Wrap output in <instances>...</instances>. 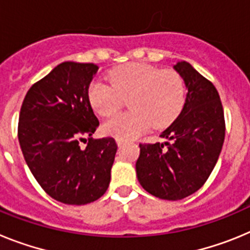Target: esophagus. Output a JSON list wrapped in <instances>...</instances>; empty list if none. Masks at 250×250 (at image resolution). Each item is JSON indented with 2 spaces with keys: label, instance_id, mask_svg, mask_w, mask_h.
<instances>
[{
  "label": "esophagus",
  "instance_id": "1",
  "mask_svg": "<svg viewBox=\"0 0 250 250\" xmlns=\"http://www.w3.org/2000/svg\"><path fill=\"white\" fill-rule=\"evenodd\" d=\"M116 143H118L119 146H123V145L125 144V143H126V141L123 140V139H118V140H116Z\"/></svg>",
  "mask_w": 250,
  "mask_h": 250
}]
</instances>
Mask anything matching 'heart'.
Here are the masks:
<instances>
[{
    "label": "heart",
    "instance_id": "obj_1",
    "mask_svg": "<svg viewBox=\"0 0 250 250\" xmlns=\"http://www.w3.org/2000/svg\"><path fill=\"white\" fill-rule=\"evenodd\" d=\"M110 83L90 86L91 106L101 116H111L129 99L131 111L112 116L103 124L106 135L130 140L154 126H167L182 111L185 85L182 76L147 63H126L109 74Z\"/></svg>",
    "mask_w": 250,
    "mask_h": 250
}]
</instances>
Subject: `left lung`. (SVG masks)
Here are the masks:
<instances>
[{
	"mask_svg": "<svg viewBox=\"0 0 250 250\" xmlns=\"http://www.w3.org/2000/svg\"><path fill=\"white\" fill-rule=\"evenodd\" d=\"M174 70L188 89L184 107L167 130L165 143L140 144L136 175L151 195L180 200L204 185L222 151L225 121L215 86L187 61Z\"/></svg>",
	"mask_w": 250,
	"mask_h": 250,
	"instance_id": "1",
	"label": "left lung"
}]
</instances>
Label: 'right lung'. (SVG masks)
<instances>
[{"instance_id":"right-lung-1","label":"right lung","mask_w":250,"mask_h":250,"mask_svg":"<svg viewBox=\"0 0 250 250\" xmlns=\"http://www.w3.org/2000/svg\"><path fill=\"white\" fill-rule=\"evenodd\" d=\"M98 70L95 63H60L31 86L20 111L26 164L43 190L63 204L95 202L110 184L118 145L112 138L92 139L99 120L89 86Z\"/></svg>"}]
</instances>
